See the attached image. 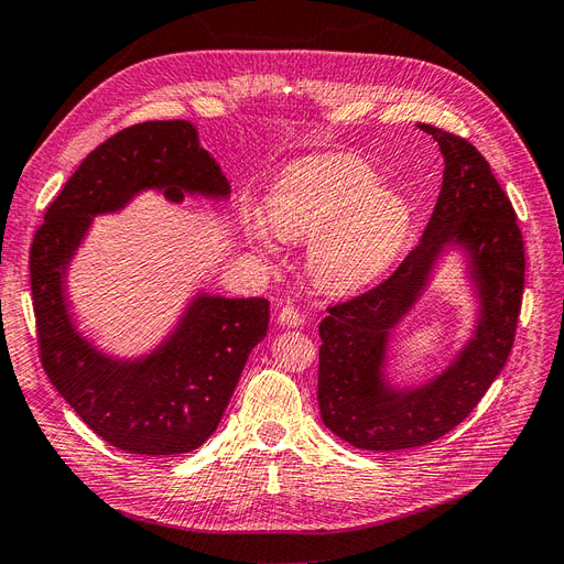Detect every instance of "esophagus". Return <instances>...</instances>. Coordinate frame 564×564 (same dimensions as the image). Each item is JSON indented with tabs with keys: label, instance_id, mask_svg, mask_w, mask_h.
I'll return each mask as SVG.
<instances>
[{
	"label": "esophagus",
	"instance_id": "34e87169",
	"mask_svg": "<svg viewBox=\"0 0 564 564\" xmlns=\"http://www.w3.org/2000/svg\"><path fill=\"white\" fill-rule=\"evenodd\" d=\"M278 322L282 324V327H286V329H296L299 324L303 322V315L294 308V305H286V308H282V311H280Z\"/></svg>",
	"mask_w": 564,
	"mask_h": 564
}]
</instances>
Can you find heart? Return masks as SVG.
Returning a JSON list of instances; mask_svg holds the SVG:
<instances>
[{"mask_svg": "<svg viewBox=\"0 0 564 564\" xmlns=\"http://www.w3.org/2000/svg\"><path fill=\"white\" fill-rule=\"evenodd\" d=\"M357 158L322 155L296 162L272 183L265 218L245 220L249 242L270 251V230L308 245L313 280L334 294L352 292L395 263L412 232V207Z\"/></svg>", "mask_w": 564, "mask_h": 564, "instance_id": "obj_1", "label": "heart"}]
</instances>
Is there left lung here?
Here are the masks:
<instances>
[{"mask_svg":"<svg viewBox=\"0 0 564 564\" xmlns=\"http://www.w3.org/2000/svg\"><path fill=\"white\" fill-rule=\"evenodd\" d=\"M419 129L433 135L445 158L429 228L383 284L334 305L319 322L322 421L336 437L369 452L429 445L464 421L508 360L522 303V232L487 160L454 133ZM452 252L462 256L476 301L471 336L429 380L398 384L389 373L391 338Z\"/></svg>","mask_w":564,"mask_h":564,"instance_id":"1","label":"left lung"}]
</instances>
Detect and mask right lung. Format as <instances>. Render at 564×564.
Instances as JSON below:
<instances>
[{
	"instance_id": "right-lung-1",
	"label": "right lung",
	"mask_w": 564,
	"mask_h": 564,
	"mask_svg": "<svg viewBox=\"0 0 564 564\" xmlns=\"http://www.w3.org/2000/svg\"><path fill=\"white\" fill-rule=\"evenodd\" d=\"M143 193L166 202H228L224 169L185 119L143 122L89 152L44 214L30 249L42 367L89 429L129 454L174 456L218 429L247 357L268 332L265 299L204 289L183 303L155 346L117 355L77 324L67 278L94 218L124 212Z\"/></svg>"
}]
</instances>
